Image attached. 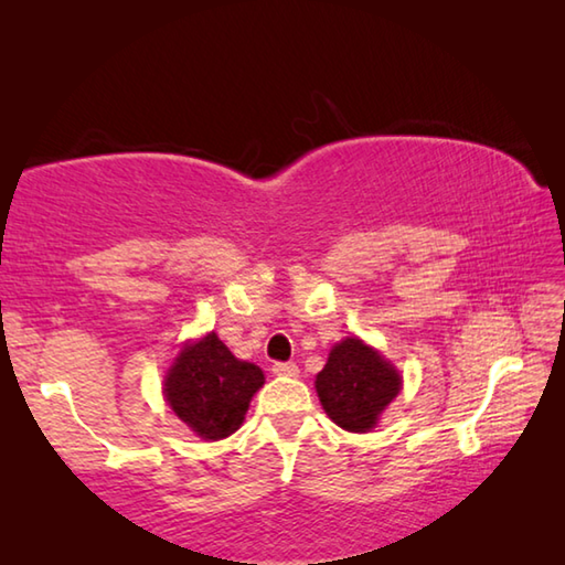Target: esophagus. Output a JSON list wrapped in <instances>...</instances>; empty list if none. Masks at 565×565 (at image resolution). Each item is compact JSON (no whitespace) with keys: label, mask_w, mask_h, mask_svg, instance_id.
I'll list each match as a JSON object with an SVG mask.
<instances>
[{"label":"esophagus","mask_w":565,"mask_h":565,"mask_svg":"<svg viewBox=\"0 0 565 565\" xmlns=\"http://www.w3.org/2000/svg\"><path fill=\"white\" fill-rule=\"evenodd\" d=\"M271 371H274L276 376H289V379L299 376V366H296L294 361H276L274 366H271Z\"/></svg>","instance_id":"1"}]
</instances>
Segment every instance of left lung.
<instances>
[{"mask_svg": "<svg viewBox=\"0 0 565 565\" xmlns=\"http://www.w3.org/2000/svg\"><path fill=\"white\" fill-rule=\"evenodd\" d=\"M401 388V376L388 361L359 339L331 349L327 366L317 376V394L333 424L353 434L376 426L379 414Z\"/></svg>", "mask_w": 565, "mask_h": 565, "instance_id": "1", "label": "left lung"}]
</instances>
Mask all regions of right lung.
Here are the masks:
<instances>
[{"label":"right lung","mask_w":565,"mask_h":565,"mask_svg":"<svg viewBox=\"0 0 565 565\" xmlns=\"http://www.w3.org/2000/svg\"><path fill=\"white\" fill-rule=\"evenodd\" d=\"M164 386L171 411L191 431L218 441L242 426L248 401L264 386V374L254 363L238 361L216 333H209L184 347Z\"/></svg>","instance_id":"right-lung-1"}]
</instances>
